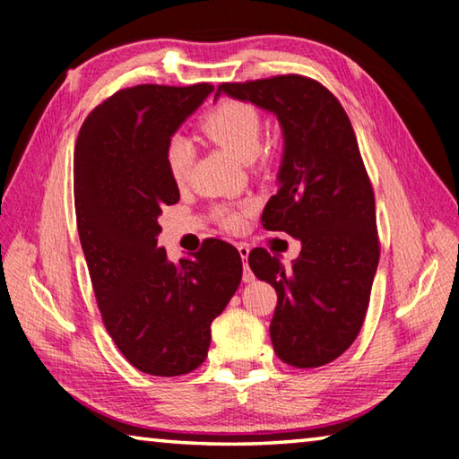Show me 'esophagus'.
Instances as JSON below:
<instances>
[{
    "label": "esophagus",
    "mask_w": 459,
    "mask_h": 459,
    "mask_svg": "<svg viewBox=\"0 0 459 459\" xmlns=\"http://www.w3.org/2000/svg\"><path fill=\"white\" fill-rule=\"evenodd\" d=\"M237 251H238V255H240V259H243V263H245V273H243V281L245 283H251L253 279H255V275H253V271L247 267V259H248V253H251V248H248L247 245H237Z\"/></svg>",
    "instance_id": "esophagus-1"
}]
</instances>
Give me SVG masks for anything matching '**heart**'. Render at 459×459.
Wrapping results in <instances>:
<instances>
[{"instance_id":"b5f03b06","label":"heart","mask_w":459,"mask_h":459,"mask_svg":"<svg viewBox=\"0 0 459 459\" xmlns=\"http://www.w3.org/2000/svg\"><path fill=\"white\" fill-rule=\"evenodd\" d=\"M202 131L224 152L240 161H253L261 150V115L257 108L238 100H224L204 115ZM194 147L188 139L176 135L166 147V166L176 184H184L190 176ZM221 221L227 229H238L243 216L238 211H222Z\"/></svg>"}]
</instances>
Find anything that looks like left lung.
I'll list each match as a JSON object with an SVG mask.
<instances>
[{"label": "left lung", "mask_w": 459, "mask_h": 459, "mask_svg": "<svg viewBox=\"0 0 459 459\" xmlns=\"http://www.w3.org/2000/svg\"><path fill=\"white\" fill-rule=\"evenodd\" d=\"M221 95L273 113L283 135L277 194L263 227L301 243L285 267L265 248L248 265L277 291L271 342L298 368L328 364L348 351L367 316L378 267L375 194L351 119L320 82L298 74L253 82H222Z\"/></svg>", "instance_id": "obj_1"}]
</instances>
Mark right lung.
<instances>
[{
    "instance_id": "right-lung-1",
    "label": "right lung",
    "mask_w": 459,
    "mask_h": 459,
    "mask_svg": "<svg viewBox=\"0 0 459 459\" xmlns=\"http://www.w3.org/2000/svg\"><path fill=\"white\" fill-rule=\"evenodd\" d=\"M212 84H139L100 103L74 147L79 237L105 328L137 370L178 377L198 368L211 324L243 277L232 245L208 238L178 263L158 247L161 208L180 190L166 147Z\"/></svg>"
}]
</instances>
